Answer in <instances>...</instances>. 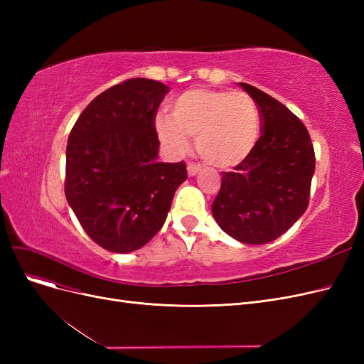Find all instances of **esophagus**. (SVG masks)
Masks as SVG:
<instances>
[{
  "label": "esophagus",
  "instance_id": "1",
  "mask_svg": "<svg viewBox=\"0 0 364 364\" xmlns=\"http://www.w3.org/2000/svg\"><path fill=\"white\" fill-rule=\"evenodd\" d=\"M200 170H202L200 165H199V164H194V162L188 164V167H186V171H188V176H196Z\"/></svg>",
  "mask_w": 364,
  "mask_h": 364
}]
</instances>
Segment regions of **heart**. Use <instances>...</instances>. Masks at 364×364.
Returning a JSON list of instances; mask_svg holds the SVG:
<instances>
[{"label": "heart", "instance_id": "obj_1", "mask_svg": "<svg viewBox=\"0 0 364 364\" xmlns=\"http://www.w3.org/2000/svg\"><path fill=\"white\" fill-rule=\"evenodd\" d=\"M168 115H158L155 129L162 144L181 155L196 138L202 159L218 168L243 162L259 139L257 103L245 92L193 87L174 98Z\"/></svg>", "mask_w": 364, "mask_h": 364}]
</instances>
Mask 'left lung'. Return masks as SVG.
<instances>
[{"label":"left lung","instance_id":"left-lung-1","mask_svg":"<svg viewBox=\"0 0 364 364\" xmlns=\"http://www.w3.org/2000/svg\"><path fill=\"white\" fill-rule=\"evenodd\" d=\"M261 115V136L250 155L222 173L213 215L228 235L266 245L297 222L310 200L316 168L313 142L302 121L277 98L240 83Z\"/></svg>","mask_w":364,"mask_h":364}]
</instances>
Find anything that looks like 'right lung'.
Here are the masks:
<instances>
[{
  "mask_svg": "<svg viewBox=\"0 0 364 364\" xmlns=\"http://www.w3.org/2000/svg\"><path fill=\"white\" fill-rule=\"evenodd\" d=\"M168 91L142 77L124 80L97 95L70 134L65 196L85 232L106 250L147 245L186 179L183 161H158L155 118Z\"/></svg>",
  "mask_w": 364,
  "mask_h": 364,
  "instance_id": "1",
  "label": "right lung"
}]
</instances>
